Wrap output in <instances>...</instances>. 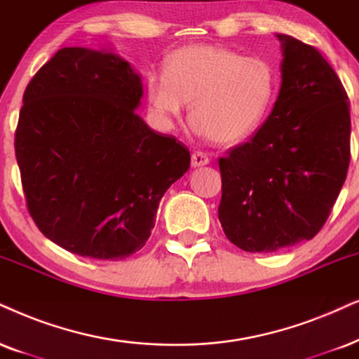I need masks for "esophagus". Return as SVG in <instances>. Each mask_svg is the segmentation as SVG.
Wrapping results in <instances>:
<instances>
[{
	"mask_svg": "<svg viewBox=\"0 0 359 359\" xmlns=\"http://www.w3.org/2000/svg\"><path fill=\"white\" fill-rule=\"evenodd\" d=\"M208 162H210V158L205 152H194L192 154V165L194 167H202V165H207Z\"/></svg>",
	"mask_w": 359,
	"mask_h": 359,
	"instance_id": "obj_1",
	"label": "esophagus"
}]
</instances>
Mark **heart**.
Segmentation results:
<instances>
[{
  "label": "heart",
  "mask_w": 359,
  "mask_h": 359,
  "mask_svg": "<svg viewBox=\"0 0 359 359\" xmlns=\"http://www.w3.org/2000/svg\"><path fill=\"white\" fill-rule=\"evenodd\" d=\"M276 72L266 59L213 44H189L147 76V96L164 119L192 102V122L217 144H237L263 124L273 104Z\"/></svg>",
  "instance_id": "obj_1"
}]
</instances>
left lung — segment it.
<instances>
[{
  "label": "left lung",
  "instance_id": "1",
  "mask_svg": "<svg viewBox=\"0 0 359 359\" xmlns=\"http://www.w3.org/2000/svg\"><path fill=\"white\" fill-rule=\"evenodd\" d=\"M281 41V86L257 134L219 158V220L233 245L271 253L311 240L337 202L349 165L348 94L310 44Z\"/></svg>",
  "mask_w": 359,
  "mask_h": 359
}]
</instances>
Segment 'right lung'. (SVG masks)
I'll return each mask as SVG.
<instances>
[{"instance_id": "add662e5", "label": "right lung", "mask_w": 359, "mask_h": 359, "mask_svg": "<svg viewBox=\"0 0 359 359\" xmlns=\"http://www.w3.org/2000/svg\"><path fill=\"white\" fill-rule=\"evenodd\" d=\"M140 76L117 54L62 48L29 81L15 134L29 215L44 237L94 260L147 242L161 198L190 167L174 135L135 112Z\"/></svg>"}]
</instances>
